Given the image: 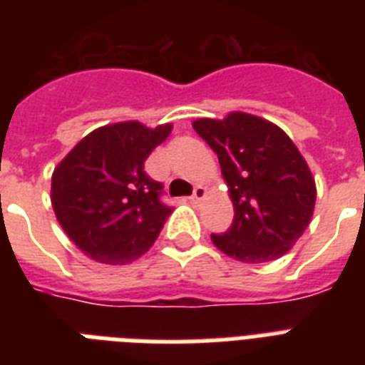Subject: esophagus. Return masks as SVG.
I'll list each match as a JSON object with an SVG mask.
<instances>
[{"mask_svg":"<svg viewBox=\"0 0 365 365\" xmlns=\"http://www.w3.org/2000/svg\"><path fill=\"white\" fill-rule=\"evenodd\" d=\"M205 199H206V189L202 187V185L195 187V193H193V197H191V202H193V205H199V202H202Z\"/></svg>","mask_w":365,"mask_h":365,"instance_id":"esophagus-1","label":"esophagus"}]
</instances>
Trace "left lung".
Here are the masks:
<instances>
[{"label":"left lung","mask_w":365,"mask_h":365,"mask_svg":"<svg viewBox=\"0 0 365 365\" xmlns=\"http://www.w3.org/2000/svg\"><path fill=\"white\" fill-rule=\"evenodd\" d=\"M193 128L216 151L235 210L229 231L212 235L214 246L252 265L282 257L317 205L314 176L297 145L278 125L244 111L202 117Z\"/></svg>","instance_id":"left-lung-1"}]
</instances>
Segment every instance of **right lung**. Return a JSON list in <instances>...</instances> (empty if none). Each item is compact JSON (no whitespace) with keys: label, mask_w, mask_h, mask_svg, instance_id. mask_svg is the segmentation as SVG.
Returning a JSON list of instances; mask_svg holds the SVG:
<instances>
[{"label":"right lung","mask_w":365,"mask_h":365,"mask_svg":"<svg viewBox=\"0 0 365 365\" xmlns=\"http://www.w3.org/2000/svg\"><path fill=\"white\" fill-rule=\"evenodd\" d=\"M172 132L121 121L88 132L54 166L51 205L60 227L91 259L126 265L148 252L172 208L143 163Z\"/></svg>","instance_id":"add662e5"}]
</instances>
